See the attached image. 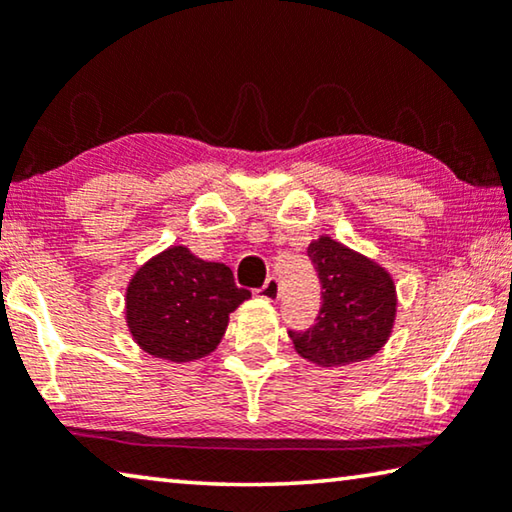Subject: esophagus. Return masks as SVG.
I'll return each mask as SVG.
<instances>
[{"instance_id":"obj_1","label":"esophagus","mask_w":512,"mask_h":512,"mask_svg":"<svg viewBox=\"0 0 512 512\" xmlns=\"http://www.w3.org/2000/svg\"><path fill=\"white\" fill-rule=\"evenodd\" d=\"M257 296L264 300H278L280 298V282L275 278H269L264 282V287L257 289Z\"/></svg>"}]
</instances>
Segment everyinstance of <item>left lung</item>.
Instances as JSON below:
<instances>
[{
	"mask_svg": "<svg viewBox=\"0 0 512 512\" xmlns=\"http://www.w3.org/2000/svg\"><path fill=\"white\" fill-rule=\"evenodd\" d=\"M321 280V312L305 332H289L294 351L316 367L373 358L394 332V278L376 259L321 234L307 246Z\"/></svg>",
	"mask_w": 512,
	"mask_h": 512,
	"instance_id": "left-lung-1",
	"label": "left lung"
}]
</instances>
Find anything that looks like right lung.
I'll return each mask as SVG.
<instances>
[{
	"label": "right lung",
	"mask_w": 512,
	"mask_h": 512,
	"mask_svg": "<svg viewBox=\"0 0 512 512\" xmlns=\"http://www.w3.org/2000/svg\"><path fill=\"white\" fill-rule=\"evenodd\" d=\"M248 289L234 285L230 266L205 262L189 246H168L134 271L125 289V323L136 346L166 362L214 353L230 314Z\"/></svg>",
	"instance_id": "right-lung-1"
}]
</instances>
